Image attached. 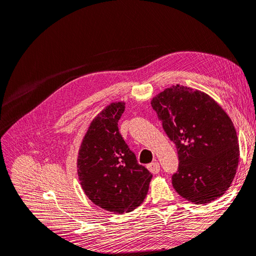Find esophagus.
Wrapping results in <instances>:
<instances>
[{
	"instance_id": "1",
	"label": "esophagus",
	"mask_w": 256,
	"mask_h": 256,
	"mask_svg": "<svg viewBox=\"0 0 256 256\" xmlns=\"http://www.w3.org/2000/svg\"><path fill=\"white\" fill-rule=\"evenodd\" d=\"M147 168H148L152 173L158 174L159 171H160V164H158L157 161H154V162H152V164L147 166Z\"/></svg>"
}]
</instances>
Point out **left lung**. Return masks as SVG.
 <instances>
[{
  "instance_id": "left-lung-1",
  "label": "left lung",
  "mask_w": 256,
  "mask_h": 256,
  "mask_svg": "<svg viewBox=\"0 0 256 256\" xmlns=\"http://www.w3.org/2000/svg\"><path fill=\"white\" fill-rule=\"evenodd\" d=\"M152 106L176 145L180 164L172 184L178 194L194 204L224 194L239 161L236 129L226 112L205 92L180 84L154 97Z\"/></svg>"
}]
</instances>
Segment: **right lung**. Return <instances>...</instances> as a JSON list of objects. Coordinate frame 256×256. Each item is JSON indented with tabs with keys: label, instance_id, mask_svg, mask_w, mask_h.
Listing matches in <instances>:
<instances>
[{
	"label": "right lung",
	"instance_id": "obj_1",
	"mask_svg": "<svg viewBox=\"0 0 256 256\" xmlns=\"http://www.w3.org/2000/svg\"><path fill=\"white\" fill-rule=\"evenodd\" d=\"M125 104L113 102L92 120L81 143L78 176L85 194L106 212H132L146 198L152 175L138 164L118 131Z\"/></svg>",
	"mask_w": 256,
	"mask_h": 256
}]
</instances>
